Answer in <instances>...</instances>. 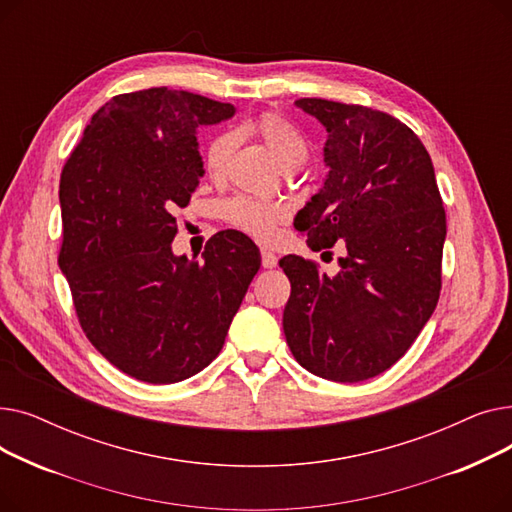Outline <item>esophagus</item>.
<instances>
[{"label":"esophagus","mask_w":512,"mask_h":512,"mask_svg":"<svg viewBox=\"0 0 512 512\" xmlns=\"http://www.w3.org/2000/svg\"><path fill=\"white\" fill-rule=\"evenodd\" d=\"M261 265H263V267H267V270H272V267H276V265H278V257H276V253L267 251V249H261Z\"/></svg>","instance_id":"1"}]
</instances>
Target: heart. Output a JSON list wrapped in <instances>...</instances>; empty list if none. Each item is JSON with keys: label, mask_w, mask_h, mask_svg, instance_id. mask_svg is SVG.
I'll return each mask as SVG.
<instances>
[{"label": "heart", "mask_w": 512, "mask_h": 512, "mask_svg": "<svg viewBox=\"0 0 512 512\" xmlns=\"http://www.w3.org/2000/svg\"><path fill=\"white\" fill-rule=\"evenodd\" d=\"M240 134H251V137L261 141L278 164L288 172L305 164L309 147L303 132L280 114L265 112L242 126ZM236 145L238 134L232 130L218 134L207 145L205 170L211 180H222L226 176ZM224 218L228 224L257 238H270L276 232V226L284 220V209L274 201H261L240 195L224 205Z\"/></svg>", "instance_id": "obj_1"}]
</instances>
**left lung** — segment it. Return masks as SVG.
<instances>
[{
  "instance_id": "8db88e82",
  "label": "left lung",
  "mask_w": 512,
  "mask_h": 512,
  "mask_svg": "<svg viewBox=\"0 0 512 512\" xmlns=\"http://www.w3.org/2000/svg\"><path fill=\"white\" fill-rule=\"evenodd\" d=\"M328 130L324 186L299 211L313 251L346 255L326 276L299 255L280 259L290 280L284 336L307 371L355 384L405 355L442 288L446 213L434 164L417 134L363 105L294 101Z\"/></svg>"
}]
</instances>
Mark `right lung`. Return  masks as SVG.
<instances>
[{
    "label": "right lung",
    "mask_w": 512,
    "mask_h": 512,
    "mask_svg": "<svg viewBox=\"0 0 512 512\" xmlns=\"http://www.w3.org/2000/svg\"><path fill=\"white\" fill-rule=\"evenodd\" d=\"M232 116V103L168 87L116 95L62 170L58 265L80 328L134 380L176 384L205 369L261 265L236 230L211 236L201 261L172 251L174 211L205 174L197 128Z\"/></svg>",
    "instance_id": "add662e5"
}]
</instances>
